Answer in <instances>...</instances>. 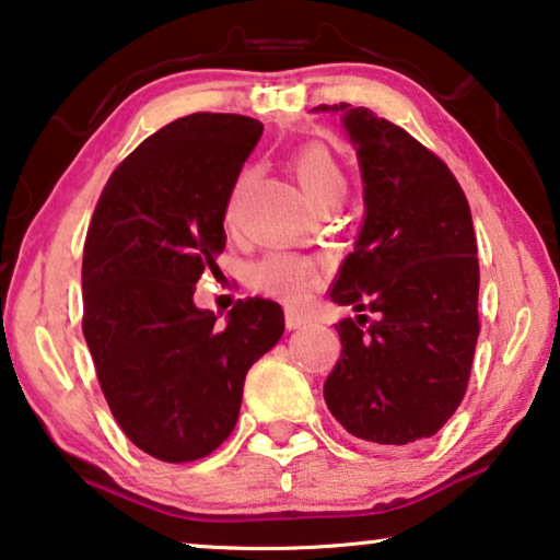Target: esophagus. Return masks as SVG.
<instances>
[{
	"instance_id": "1",
	"label": "esophagus",
	"mask_w": 560,
	"mask_h": 560,
	"mask_svg": "<svg viewBox=\"0 0 560 560\" xmlns=\"http://www.w3.org/2000/svg\"><path fill=\"white\" fill-rule=\"evenodd\" d=\"M305 324H308V318H305L303 313H298V311L285 313V326L290 328V331H295V328H303Z\"/></svg>"
}]
</instances>
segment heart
Returning <instances> with one entry per match:
<instances>
[{"mask_svg":"<svg viewBox=\"0 0 560 560\" xmlns=\"http://www.w3.org/2000/svg\"><path fill=\"white\" fill-rule=\"evenodd\" d=\"M290 167H293L305 196L316 206L339 203L343 194H347V175H343L341 163L326 144H301L293 152V158H290ZM244 183H247V175L236 180L232 198H229V224H236V217H240V196ZM320 278H324V267H320L318 259L295 255V252H267L262 259H257L249 267L252 285L290 305H301L303 301H308V295L318 288Z\"/></svg>","mask_w":560,"mask_h":560,"instance_id":"b5f03b06","label":"heart"}]
</instances>
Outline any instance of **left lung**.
Here are the masks:
<instances>
[{
  "mask_svg": "<svg viewBox=\"0 0 560 560\" xmlns=\"http://www.w3.org/2000/svg\"><path fill=\"white\" fill-rule=\"evenodd\" d=\"M318 109L343 114L366 206L331 288V301L359 316L336 324L341 357L326 377V405L366 443L431 439L464 400L481 328L469 201L448 165L402 127L343 102Z\"/></svg>",
  "mask_w": 560,
  "mask_h": 560,
  "instance_id": "obj_1",
  "label": "left lung"
}]
</instances>
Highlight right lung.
<instances>
[{"instance_id":"right-lung-1","label":"right lung","mask_w":560,"mask_h":560,"mask_svg":"<svg viewBox=\"0 0 560 560\" xmlns=\"http://www.w3.org/2000/svg\"><path fill=\"white\" fill-rule=\"evenodd\" d=\"M262 125L196 112L117 165L83 242V336L121 431L167 464L209 456L234 431L244 377L285 331L278 303L236 301L224 326L194 305L217 270L224 217Z\"/></svg>"}]
</instances>
